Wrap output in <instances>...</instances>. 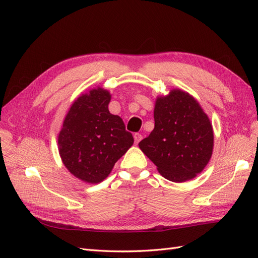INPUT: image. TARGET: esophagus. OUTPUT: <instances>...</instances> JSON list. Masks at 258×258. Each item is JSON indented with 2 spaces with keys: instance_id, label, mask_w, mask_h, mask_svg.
Instances as JSON below:
<instances>
[{
  "instance_id": "obj_1",
  "label": "esophagus",
  "mask_w": 258,
  "mask_h": 258,
  "mask_svg": "<svg viewBox=\"0 0 258 258\" xmlns=\"http://www.w3.org/2000/svg\"><path fill=\"white\" fill-rule=\"evenodd\" d=\"M134 138H135V141H136V143H139V142L141 141V140H142V135H141V134H139V132H136V134L134 135Z\"/></svg>"
}]
</instances>
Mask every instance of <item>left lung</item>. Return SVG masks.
I'll return each mask as SVG.
<instances>
[{
  "label": "left lung",
  "instance_id": "1",
  "mask_svg": "<svg viewBox=\"0 0 258 258\" xmlns=\"http://www.w3.org/2000/svg\"><path fill=\"white\" fill-rule=\"evenodd\" d=\"M155 128L139 143L159 173L181 183L200 173L212 156L213 129L189 93L171 90L156 101Z\"/></svg>",
  "mask_w": 258,
  "mask_h": 258
}]
</instances>
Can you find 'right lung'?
<instances>
[{
  "label": "right lung",
  "mask_w": 258,
  "mask_h": 258,
  "mask_svg": "<svg viewBox=\"0 0 258 258\" xmlns=\"http://www.w3.org/2000/svg\"><path fill=\"white\" fill-rule=\"evenodd\" d=\"M110 100V92L102 88L75 100L58 137L64 166L84 182H102L134 144L122 119L108 111Z\"/></svg>",
  "instance_id": "1"
}]
</instances>
